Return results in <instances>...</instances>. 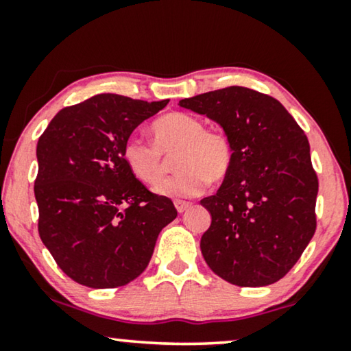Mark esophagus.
<instances>
[{
	"instance_id": "esophagus-1",
	"label": "esophagus",
	"mask_w": 351,
	"mask_h": 351,
	"mask_svg": "<svg viewBox=\"0 0 351 351\" xmlns=\"http://www.w3.org/2000/svg\"><path fill=\"white\" fill-rule=\"evenodd\" d=\"M174 206H176L177 213H179V214H182V213H185V210L190 208V206H191V203H186V201H176V203H174Z\"/></svg>"
}]
</instances>
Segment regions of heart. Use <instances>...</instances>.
<instances>
[{"mask_svg":"<svg viewBox=\"0 0 351 351\" xmlns=\"http://www.w3.org/2000/svg\"><path fill=\"white\" fill-rule=\"evenodd\" d=\"M153 143L131 137L123 148V160L132 176L155 185L169 171V158L179 172L158 185L156 191L169 198H191L222 182L233 165V147L228 137L209 131L199 118L189 113H169L152 124Z\"/></svg>","mask_w":351,"mask_h":351,"instance_id":"b5f03b06","label":"heart"}]
</instances>
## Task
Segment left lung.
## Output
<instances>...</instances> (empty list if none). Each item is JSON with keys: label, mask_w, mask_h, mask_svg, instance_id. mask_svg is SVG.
Instances as JSON below:
<instances>
[{"label": "left lung", "mask_w": 351, "mask_h": 351, "mask_svg": "<svg viewBox=\"0 0 351 351\" xmlns=\"http://www.w3.org/2000/svg\"><path fill=\"white\" fill-rule=\"evenodd\" d=\"M179 105L217 123L233 147L223 184L201 199L213 219L199 244L206 263L234 286L273 285L316 230L318 177L306 136L276 99L241 86Z\"/></svg>", "instance_id": "left-lung-1"}]
</instances>
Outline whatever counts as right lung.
Instances as JSON below:
<instances>
[{"instance_id": "obj_1", "label": "right lung", "mask_w": 351, "mask_h": 351, "mask_svg": "<svg viewBox=\"0 0 351 351\" xmlns=\"http://www.w3.org/2000/svg\"><path fill=\"white\" fill-rule=\"evenodd\" d=\"M167 102L97 94L62 108L38 141V232L80 285L108 289L136 280L177 217L172 201L148 191L123 160L134 129Z\"/></svg>"}]
</instances>
